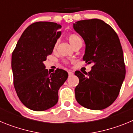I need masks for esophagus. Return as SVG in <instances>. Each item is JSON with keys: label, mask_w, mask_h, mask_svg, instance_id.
I'll use <instances>...</instances> for the list:
<instances>
[{"label": "esophagus", "mask_w": 133, "mask_h": 133, "mask_svg": "<svg viewBox=\"0 0 133 133\" xmlns=\"http://www.w3.org/2000/svg\"><path fill=\"white\" fill-rule=\"evenodd\" d=\"M68 73H69V76H72V75H73V72H72V71H68Z\"/></svg>", "instance_id": "obj_1"}]
</instances>
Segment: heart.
<instances>
[{
	"instance_id": "heart-1",
	"label": "heart",
	"mask_w": 133,
	"mask_h": 133,
	"mask_svg": "<svg viewBox=\"0 0 133 133\" xmlns=\"http://www.w3.org/2000/svg\"><path fill=\"white\" fill-rule=\"evenodd\" d=\"M68 40H69V43L70 45L72 46V47H75L78 44H83V40L82 38L78 36V35L75 33H71L68 36ZM56 46L57 44H55L53 46V50H55L56 49Z\"/></svg>"
}]
</instances>
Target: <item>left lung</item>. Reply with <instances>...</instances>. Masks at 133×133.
<instances>
[{"instance_id": "8db88e82", "label": "left lung", "mask_w": 133, "mask_h": 133, "mask_svg": "<svg viewBox=\"0 0 133 133\" xmlns=\"http://www.w3.org/2000/svg\"><path fill=\"white\" fill-rule=\"evenodd\" d=\"M73 28L85 43L83 61L92 64L88 73L75 72L79 78L75 98L87 109L103 110L117 99L125 77L120 40L112 27L97 18L77 21Z\"/></svg>"}]
</instances>
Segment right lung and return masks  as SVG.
<instances>
[{
	"mask_svg": "<svg viewBox=\"0 0 133 133\" xmlns=\"http://www.w3.org/2000/svg\"><path fill=\"white\" fill-rule=\"evenodd\" d=\"M61 26L52 22H36L27 27L12 54L14 87L24 106L35 111L52 107L68 72L57 69L50 73L43 62L52 54L61 35Z\"/></svg>",
	"mask_w": 133,
	"mask_h": 133,
	"instance_id": "right-lung-1",
	"label": "right lung"
}]
</instances>
